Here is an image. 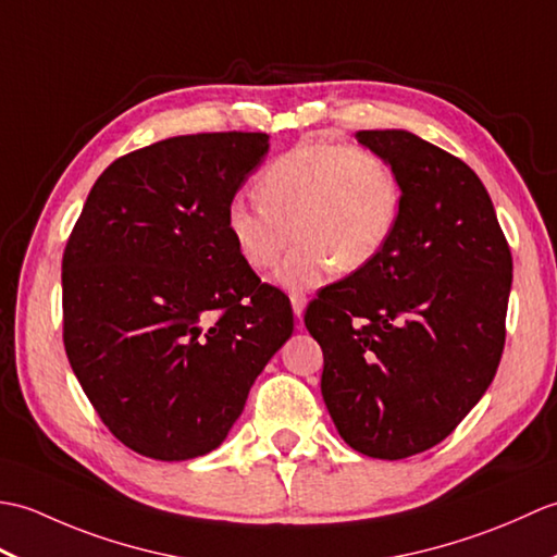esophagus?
<instances>
[{
    "mask_svg": "<svg viewBox=\"0 0 557 557\" xmlns=\"http://www.w3.org/2000/svg\"><path fill=\"white\" fill-rule=\"evenodd\" d=\"M289 301H292V311H294V315H297L299 321H301V318H304V309H306V297H304V294H297V292H294L292 297H289Z\"/></svg>",
    "mask_w": 557,
    "mask_h": 557,
    "instance_id": "1",
    "label": "esophagus"
}]
</instances>
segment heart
I'll list each match as a JSON object with an SVG mask.
<instances>
[{
  "label": "heart",
  "instance_id": "1",
  "mask_svg": "<svg viewBox=\"0 0 557 557\" xmlns=\"http://www.w3.org/2000/svg\"><path fill=\"white\" fill-rule=\"evenodd\" d=\"M256 194L260 203L232 200L224 224L253 270L275 265L292 236L297 239L275 275L287 289L321 285L333 268L342 275L369 268L395 232L401 200L383 156L327 140L299 144L272 160Z\"/></svg>",
  "mask_w": 557,
  "mask_h": 557
}]
</instances>
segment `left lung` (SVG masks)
I'll return each mask as SVG.
<instances>
[{
	"instance_id": "1",
	"label": "left lung",
	"mask_w": 557,
	"mask_h": 557,
	"mask_svg": "<svg viewBox=\"0 0 557 557\" xmlns=\"http://www.w3.org/2000/svg\"><path fill=\"white\" fill-rule=\"evenodd\" d=\"M399 182V215L369 268L325 287L304 323L349 447L405 459L437 445L493 383L512 256L474 170L405 128L359 132Z\"/></svg>"
}]
</instances>
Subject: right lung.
Segmentation results:
<instances>
[{
  "mask_svg": "<svg viewBox=\"0 0 557 557\" xmlns=\"http://www.w3.org/2000/svg\"><path fill=\"white\" fill-rule=\"evenodd\" d=\"M268 134L164 138L114 160L90 188L62 260L64 347L83 393L134 453L208 455L292 337L280 289L227 234V206Z\"/></svg>",
  "mask_w": 557,
  "mask_h": 557,
  "instance_id": "obj_1",
  "label": "right lung"
}]
</instances>
